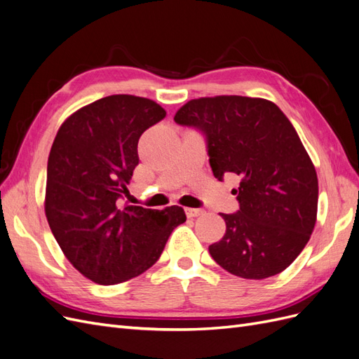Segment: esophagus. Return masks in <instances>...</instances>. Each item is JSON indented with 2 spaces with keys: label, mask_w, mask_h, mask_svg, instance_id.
Listing matches in <instances>:
<instances>
[{
  "label": "esophagus",
  "mask_w": 359,
  "mask_h": 359,
  "mask_svg": "<svg viewBox=\"0 0 359 359\" xmlns=\"http://www.w3.org/2000/svg\"><path fill=\"white\" fill-rule=\"evenodd\" d=\"M205 211L203 210H199V208H186V214L189 219H193V217H199L202 215Z\"/></svg>",
  "instance_id": "34e87169"
}]
</instances>
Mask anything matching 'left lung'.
I'll list each match as a JSON object with an SVG mask.
<instances>
[{"mask_svg": "<svg viewBox=\"0 0 359 359\" xmlns=\"http://www.w3.org/2000/svg\"><path fill=\"white\" fill-rule=\"evenodd\" d=\"M175 123L205 136L214 177H240V210L220 214L226 233L210 255L227 273L262 280L285 271L310 240L318 175L287 116L273 102L243 95L190 100Z\"/></svg>", "mask_w": 359, "mask_h": 359, "instance_id": "obj_1", "label": "left lung"}]
</instances>
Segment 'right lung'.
<instances>
[{"label": "right lung", "mask_w": 359, "mask_h": 359, "mask_svg": "<svg viewBox=\"0 0 359 359\" xmlns=\"http://www.w3.org/2000/svg\"><path fill=\"white\" fill-rule=\"evenodd\" d=\"M166 111L144 97H103L69 116L48 160L45 212L62 253L82 276L111 286L153 266L181 206L121 205L139 163L137 142Z\"/></svg>", "instance_id": "1"}]
</instances>
